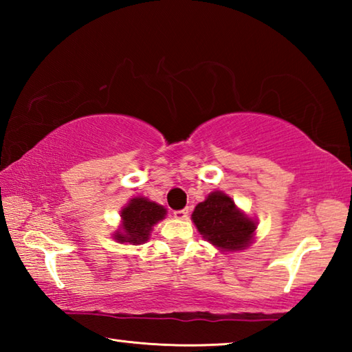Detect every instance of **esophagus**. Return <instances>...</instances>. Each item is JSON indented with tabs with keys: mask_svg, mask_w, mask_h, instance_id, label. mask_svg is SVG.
Segmentation results:
<instances>
[{
	"mask_svg": "<svg viewBox=\"0 0 352 352\" xmlns=\"http://www.w3.org/2000/svg\"><path fill=\"white\" fill-rule=\"evenodd\" d=\"M189 216V211L188 210H180V211H174V217L177 220H186Z\"/></svg>",
	"mask_w": 352,
	"mask_h": 352,
	"instance_id": "obj_1",
	"label": "esophagus"
}]
</instances>
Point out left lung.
Here are the masks:
<instances>
[{"label":"left lung","mask_w":352,"mask_h":352,"mask_svg":"<svg viewBox=\"0 0 352 352\" xmlns=\"http://www.w3.org/2000/svg\"><path fill=\"white\" fill-rule=\"evenodd\" d=\"M192 222L205 241L222 253L241 252L256 239L258 220L250 217L223 190H212L194 208Z\"/></svg>","instance_id":"left-lung-1"}]
</instances>
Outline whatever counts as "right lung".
Segmentation results:
<instances>
[{"label": "right lung", "mask_w": 352, "mask_h": 352, "mask_svg": "<svg viewBox=\"0 0 352 352\" xmlns=\"http://www.w3.org/2000/svg\"><path fill=\"white\" fill-rule=\"evenodd\" d=\"M119 214H121V225L111 237L119 243L140 245L151 239L153 226L162 222L168 210L163 205L138 195L130 199Z\"/></svg>", "instance_id": "right-lung-1"}]
</instances>
